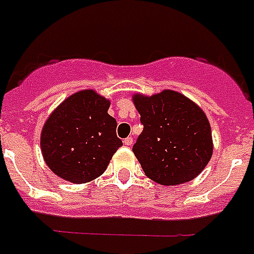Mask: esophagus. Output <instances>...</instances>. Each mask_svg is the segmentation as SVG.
<instances>
[{
  "mask_svg": "<svg viewBox=\"0 0 254 254\" xmlns=\"http://www.w3.org/2000/svg\"><path fill=\"white\" fill-rule=\"evenodd\" d=\"M124 144H125V146H131V144H133V138L131 137L125 138V139H124Z\"/></svg>",
  "mask_w": 254,
  "mask_h": 254,
  "instance_id": "1",
  "label": "esophagus"
}]
</instances>
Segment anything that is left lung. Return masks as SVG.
<instances>
[{"instance_id": "8db88e82", "label": "left lung", "mask_w": 254, "mask_h": 254, "mask_svg": "<svg viewBox=\"0 0 254 254\" xmlns=\"http://www.w3.org/2000/svg\"><path fill=\"white\" fill-rule=\"evenodd\" d=\"M133 101L143 125L133 152L144 174L165 186L199 176L213 152L212 130L201 108L172 90L137 94Z\"/></svg>"}]
</instances>
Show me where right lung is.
Here are the masks:
<instances>
[{
  "label": "right lung",
  "instance_id": "obj_1",
  "mask_svg": "<svg viewBox=\"0 0 254 254\" xmlns=\"http://www.w3.org/2000/svg\"><path fill=\"white\" fill-rule=\"evenodd\" d=\"M110 101L93 90L67 98L50 115L41 133L42 156L57 176L72 183L95 180L123 146Z\"/></svg>",
  "mask_w": 254,
  "mask_h": 254
}]
</instances>
